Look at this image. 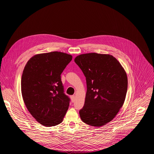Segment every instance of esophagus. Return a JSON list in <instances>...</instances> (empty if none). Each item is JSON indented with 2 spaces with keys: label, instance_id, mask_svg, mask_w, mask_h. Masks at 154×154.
<instances>
[{
  "label": "esophagus",
  "instance_id": "34e87169",
  "mask_svg": "<svg viewBox=\"0 0 154 154\" xmlns=\"http://www.w3.org/2000/svg\"><path fill=\"white\" fill-rule=\"evenodd\" d=\"M75 98H76V97H75V95H72V96L70 97V99H71V101H72V103H74V102H75Z\"/></svg>",
  "mask_w": 154,
  "mask_h": 154
}]
</instances>
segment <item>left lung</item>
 Instances as JSON below:
<instances>
[{
  "label": "left lung",
  "instance_id": "obj_1",
  "mask_svg": "<svg viewBox=\"0 0 154 154\" xmlns=\"http://www.w3.org/2000/svg\"><path fill=\"white\" fill-rule=\"evenodd\" d=\"M86 77L84 106L79 111L81 120L94 127L110 122L122 107L128 90L127 74L112 55L89 53L75 58Z\"/></svg>",
  "mask_w": 154,
  "mask_h": 154
}]
</instances>
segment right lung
<instances>
[{
	"instance_id": "add662e5",
	"label": "right lung",
	"mask_w": 154,
	"mask_h": 154,
	"mask_svg": "<svg viewBox=\"0 0 154 154\" xmlns=\"http://www.w3.org/2000/svg\"><path fill=\"white\" fill-rule=\"evenodd\" d=\"M72 59L65 53L53 51L32 56L24 67L21 93L32 116L46 127L61 123L69 106L60 75Z\"/></svg>"
}]
</instances>
